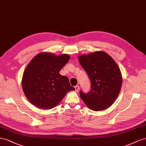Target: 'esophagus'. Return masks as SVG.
Listing matches in <instances>:
<instances>
[{"mask_svg":"<svg viewBox=\"0 0 146 146\" xmlns=\"http://www.w3.org/2000/svg\"><path fill=\"white\" fill-rule=\"evenodd\" d=\"M74 88H75V90L77 92L79 90V89H80V87H79V86H76L74 87Z\"/></svg>","mask_w":146,"mask_h":146,"instance_id":"1","label":"esophagus"}]
</instances>
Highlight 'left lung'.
<instances>
[{
    "instance_id": "1",
    "label": "left lung",
    "mask_w": 146,
    "mask_h": 146,
    "mask_svg": "<svg viewBox=\"0 0 146 146\" xmlns=\"http://www.w3.org/2000/svg\"><path fill=\"white\" fill-rule=\"evenodd\" d=\"M79 61L90 81L89 92H80L82 100L95 111L111 106L117 98L122 84L121 72L117 64L103 51L82 55Z\"/></svg>"
}]
</instances>
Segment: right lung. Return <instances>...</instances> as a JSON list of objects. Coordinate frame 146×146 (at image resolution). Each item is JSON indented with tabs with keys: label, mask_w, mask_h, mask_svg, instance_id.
<instances>
[{
	"label": "right lung",
	"mask_w": 146,
	"mask_h": 146,
	"mask_svg": "<svg viewBox=\"0 0 146 146\" xmlns=\"http://www.w3.org/2000/svg\"><path fill=\"white\" fill-rule=\"evenodd\" d=\"M70 59L68 54L57 56L42 52L36 56L24 70L22 87L30 102L40 109L56 107L68 92L74 90L67 76L60 70Z\"/></svg>",
	"instance_id": "1"
}]
</instances>
